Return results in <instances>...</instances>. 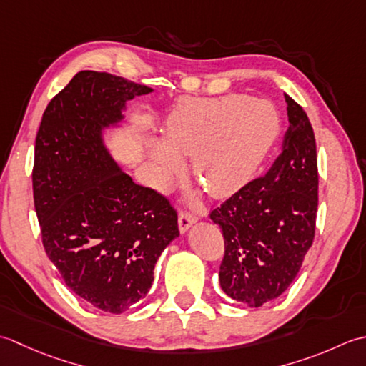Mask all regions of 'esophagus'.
<instances>
[{"label": "esophagus", "mask_w": 366, "mask_h": 366, "mask_svg": "<svg viewBox=\"0 0 366 366\" xmlns=\"http://www.w3.org/2000/svg\"><path fill=\"white\" fill-rule=\"evenodd\" d=\"M197 222V218L194 214H189L186 212H182L180 216H178V229H180L182 234H186L189 230V227L192 224H196Z\"/></svg>", "instance_id": "obj_1"}]
</instances>
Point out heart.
Wrapping results in <instances>:
<instances>
[{"label": "heart", "instance_id": "obj_1", "mask_svg": "<svg viewBox=\"0 0 366 366\" xmlns=\"http://www.w3.org/2000/svg\"><path fill=\"white\" fill-rule=\"evenodd\" d=\"M270 102L246 94L186 98L170 112L161 140L147 145L156 188H167L191 156L192 172L214 197H227L248 183L278 136Z\"/></svg>", "mask_w": 366, "mask_h": 366}]
</instances>
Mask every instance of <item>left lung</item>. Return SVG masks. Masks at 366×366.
I'll use <instances>...</instances> for the list:
<instances>
[{"mask_svg":"<svg viewBox=\"0 0 366 366\" xmlns=\"http://www.w3.org/2000/svg\"><path fill=\"white\" fill-rule=\"evenodd\" d=\"M289 128L281 153L262 178L212 212L222 229L219 286L232 300L262 307L290 286L315 238L316 140L305 110L286 94Z\"/></svg>","mask_w":366,"mask_h":366,"instance_id":"1","label":"left lung"}]
</instances>
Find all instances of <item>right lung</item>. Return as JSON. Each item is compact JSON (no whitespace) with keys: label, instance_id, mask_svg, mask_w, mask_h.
Masks as SVG:
<instances>
[{"label":"right lung","instance_id":"1","mask_svg":"<svg viewBox=\"0 0 366 366\" xmlns=\"http://www.w3.org/2000/svg\"><path fill=\"white\" fill-rule=\"evenodd\" d=\"M107 72L80 71L44 112L33 194L42 243L74 294L122 315L144 300L161 252L180 235L167 199L136 184L104 140L126 102L152 93Z\"/></svg>","mask_w":366,"mask_h":366}]
</instances>
